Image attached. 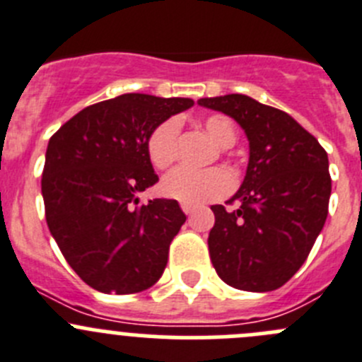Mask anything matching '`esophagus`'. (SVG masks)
Returning <instances> with one entry per match:
<instances>
[{
    "label": "esophagus",
    "instance_id": "obj_1",
    "mask_svg": "<svg viewBox=\"0 0 362 362\" xmlns=\"http://www.w3.org/2000/svg\"><path fill=\"white\" fill-rule=\"evenodd\" d=\"M181 209H183V211L187 213V215H192L195 208H194V206H192V204H185V202H183V204H181Z\"/></svg>",
    "mask_w": 362,
    "mask_h": 362
}]
</instances>
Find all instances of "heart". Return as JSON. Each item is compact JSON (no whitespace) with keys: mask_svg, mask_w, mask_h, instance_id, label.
Masks as SVG:
<instances>
[{"mask_svg":"<svg viewBox=\"0 0 362 362\" xmlns=\"http://www.w3.org/2000/svg\"><path fill=\"white\" fill-rule=\"evenodd\" d=\"M202 126L220 147H230L236 142L235 124L229 117L213 113L204 117ZM179 120L165 119L149 133L146 142L147 156L158 170H167L177 160ZM233 188V177L223 168H208V170H190V168H175L161 183V192L167 197L181 201L185 204L199 206L204 202L227 195Z\"/></svg>","mask_w":362,"mask_h":362,"instance_id":"1","label":"heart"}]
</instances>
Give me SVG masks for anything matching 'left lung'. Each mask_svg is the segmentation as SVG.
Instances as JSON below:
<instances>
[{
    "label": "left lung",
    "mask_w": 362,
    "mask_h": 362,
    "mask_svg": "<svg viewBox=\"0 0 362 362\" xmlns=\"http://www.w3.org/2000/svg\"><path fill=\"white\" fill-rule=\"evenodd\" d=\"M245 129L250 158L236 209L211 206L208 247L216 274L245 291H272L304 264L330 197L329 158L318 140L282 110L242 94L199 99Z\"/></svg>",
    "instance_id": "left-lung-1"
}]
</instances>
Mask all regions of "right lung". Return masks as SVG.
Segmentation results:
<instances>
[{
	"mask_svg": "<svg viewBox=\"0 0 362 362\" xmlns=\"http://www.w3.org/2000/svg\"><path fill=\"white\" fill-rule=\"evenodd\" d=\"M188 98L124 94L76 113L49 139L42 170L46 222L65 261L103 293L147 290L161 277L168 247L187 216L174 199L139 204L158 183L149 133Z\"/></svg>",
	"mask_w": 362,
	"mask_h": 362,
	"instance_id": "right-lung-1",
	"label": "right lung"
}]
</instances>
